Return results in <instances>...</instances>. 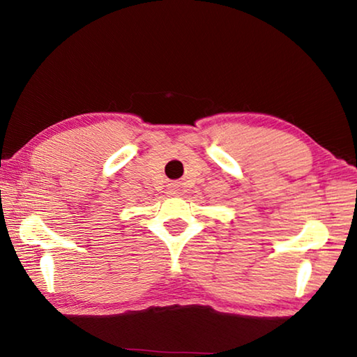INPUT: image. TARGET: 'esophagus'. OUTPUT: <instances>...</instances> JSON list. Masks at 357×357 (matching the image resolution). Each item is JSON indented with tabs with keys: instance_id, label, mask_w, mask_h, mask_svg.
Masks as SVG:
<instances>
[{
	"instance_id": "obj_1",
	"label": "esophagus",
	"mask_w": 357,
	"mask_h": 357,
	"mask_svg": "<svg viewBox=\"0 0 357 357\" xmlns=\"http://www.w3.org/2000/svg\"><path fill=\"white\" fill-rule=\"evenodd\" d=\"M168 195H172V197H176V195H178V189H176V187H172V189L168 190Z\"/></svg>"
}]
</instances>
